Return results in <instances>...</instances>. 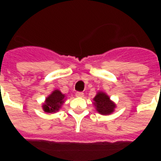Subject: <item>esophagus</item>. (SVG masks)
Instances as JSON below:
<instances>
[{
	"instance_id": "1",
	"label": "esophagus",
	"mask_w": 161,
	"mask_h": 161,
	"mask_svg": "<svg viewBox=\"0 0 161 161\" xmlns=\"http://www.w3.org/2000/svg\"><path fill=\"white\" fill-rule=\"evenodd\" d=\"M84 96V94L83 92H77V93H76V97H83Z\"/></svg>"
}]
</instances>
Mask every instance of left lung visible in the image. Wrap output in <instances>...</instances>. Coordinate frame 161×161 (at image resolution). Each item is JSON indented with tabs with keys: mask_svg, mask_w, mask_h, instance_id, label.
Returning <instances> with one entry per match:
<instances>
[{
	"mask_svg": "<svg viewBox=\"0 0 161 161\" xmlns=\"http://www.w3.org/2000/svg\"><path fill=\"white\" fill-rule=\"evenodd\" d=\"M93 105L96 110L103 115H108L115 111L116 104L103 91H98L93 98Z\"/></svg>",
	"mask_w": 161,
	"mask_h": 161,
	"instance_id": "left-lung-1",
	"label": "left lung"
}]
</instances>
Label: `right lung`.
Listing matches in <instances>:
<instances>
[{"instance_id":"right-lung-1","label":"right lung","mask_w":161,"mask_h":161,"mask_svg":"<svg viewBox=\"0 0 161 161\" xmlns=\"http://www.w3.org/2000/svg\"><path fill=\"white\" fill-rule=\"evenodd\" d=\"M65 99V95L63 94L59 90H54L43 103V110L49 114L56 113L62 108V105L64 104Z\"/></svg>"}]
</instances>
